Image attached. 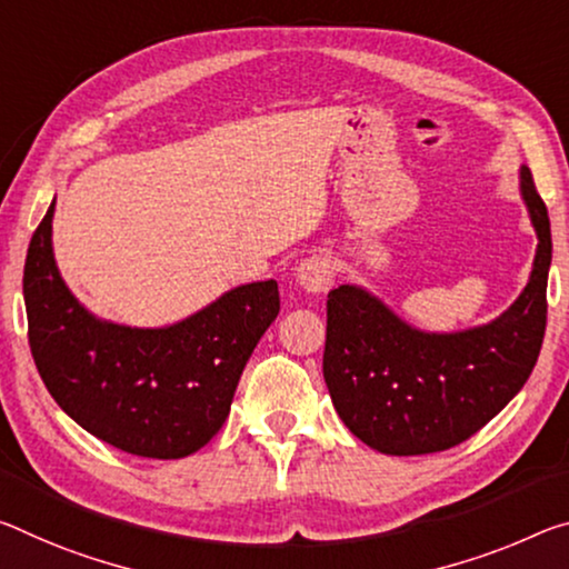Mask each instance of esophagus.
<instances>
[{
    "label": "esophagus",
    "mask_w": 569,
    "mask_h": 569,
    "mask_svg": "<svg viewBox=\"0 0 569 569\" xmlns=\"http://www.w3.org/2000/svg\"><path fill=\"white\" fill-rule=\"evenodd\" d=\"M296 283L303 293H311V296H321L327 293L331 283H333V270L329 266L327 258H306L303 263L296 268Z\"/></svg>",
    "instance_id": "1"
}]
</instances>
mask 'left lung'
I'll use <instances>...</instances> for the list:
<instances>
[{
    "label": "left lung",
    "mask_w": 569,
    "mask_h": 569,
    "mask_svg": "<svg viewBox=\"0 0 569 569\" xmlns=\"http://www.w3.org/2000/svg\"><path fill=\"white\" fill-rule=\"evenodd\" d=\"M521 200L537 232L529 283L501 317L453 333L420 331L359 286L327 301L323 380L345 426L387 456L453 448L496 418L529 380L547 327L552 232L529 167Z\"/></svg>",
    "instance_id": "8db88e82"
}]
</instances>
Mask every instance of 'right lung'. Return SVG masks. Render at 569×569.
<instances>
[{
	"mask_svg": "<svg viewBox=\"0 0 569 569\" xmlns=\"http://www.w3.org/2000/svg\"><path fill=\"white\" fill-rule=\"evenodd\" d=\"M52 200L24 260L30 349L44 387L90 436L131 456L184 458L222 428L252 349L276 321V281L232 288L161 329L123 327L70 293L52 256Z\"/></svg>",
	"mask_w": 569,
	"mask_h": 569,
	"instance_id": "add662e5",
	"label": "right lung"
}]
</instances>
